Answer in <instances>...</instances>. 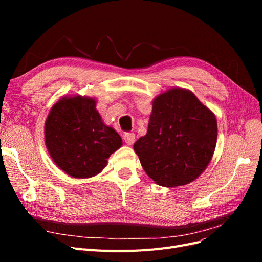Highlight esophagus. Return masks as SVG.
Here are the masks:
<instances>
[{"instance_id":"obj_1","label":"esophagus","mask_w":262,"mask_h":262,"mask_svg":"<svg viewBox=\"0 0 262 262\" xmlns=\"http://www.w3.org/2000/svg\"><path fill=\"white\" fill-rule=\"evenodd\" d=\"M123 140L128 145H132L136 142V134L133 132H126L123 134Z\"/></svg>"}]
</instances>
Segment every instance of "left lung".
Here are the masks:
<instances>
[{
  "label": "left lung",
  "mask_w": 262,
  "mask_h": 262,
  "mask_svg": "<svg viewBox=\"0 0 262 262\" xmlns=\"http://www.w3.org/2000/svg\"><path fill=\"white\" fill-rule=\"evenodd\" d=\"M216 139L215 115L191 91L172 87L154 98L147 132L133 148L155 184L175 188L205 170Z\"/></svg>",
  "instance_id": "obj_1"
}]
</instances>
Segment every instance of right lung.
<instances>
[{"mask_svg": "<svg viewBox=\"0 0 262 262\" xmlns=\"http://www.w3.org/2000/svg\"><path fill=\"white\" fill-rule=\"evenodd\" d=\"M96 102L81 95L62 97L45 123V142L52 161L73 178L98 175L122 145L121 137L102 121Z\"/></svg>", "mask_w": 262, "mask_h": 262, "instance_id": "obj_1", "label": "right lung"}]
</instances>
